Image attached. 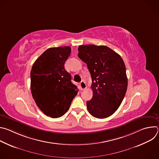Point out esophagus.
I'll use <instances>...</instances> for the list:
<instances>
[{"label":"esophagus","mask_w":159,"mask_h":159,"mask_svg":"<svg viewBox=\"0 0 159 159\" xmlns=\"http://www.w3.org/2000/svg\"><path fill=\"white\" fill-rule=\"evenodd\" d=\"M79 87H80V89L81 90H84L85 89H86L87 87V85H86V84L84 81H82L80 84H79Z\"/></svg>","instance_id":"esophagus-1"}]
</instances>
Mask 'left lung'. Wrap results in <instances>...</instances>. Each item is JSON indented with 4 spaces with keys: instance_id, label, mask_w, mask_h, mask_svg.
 <instances>
[{
    "instance_id": "obj_1",
    "label": "left lung",
    "mask_w": 159,
    "mask_h": 159,
    "mask_svg": "<svg viewBox=\"0 0 159 159\" xmlns=\"http://www.w3.org/2000/svg\"><path fill=\"white\" fill-rule=\"evenodd\" d=\"M78 50V57L87 64L93 81V96L87 101V108L95 118H107L118 109L126 93L125 63L120 55L103 45H80Z\"/></svg>"
}]
</instances>
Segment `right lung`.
<instances>
[{
  "mask_svg": "<svg viewBox=\"0 0 159 159\" xmlns=\"http://www.w3.org/2000/svg\"><path fill=\"white\" fill-rule=\"evenodd\" d=\"M70 53V47L48 48L36 59L31 69L33 98L44 114L53 118L65 115L79 90L64 68Z\"/></svg>",
  "mask_w": 159,
  "mask_h": 159,
  "instance_id": "obj_1",
  "label": "right lung"
}]
</instances>
